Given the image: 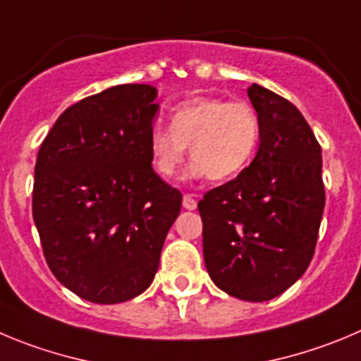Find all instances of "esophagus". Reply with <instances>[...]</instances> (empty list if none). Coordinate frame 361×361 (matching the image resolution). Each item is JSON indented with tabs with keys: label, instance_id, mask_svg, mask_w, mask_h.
Wrapping results in <instances>:
<instances>
[{
	"label": "esophagus",
	"instance_id": "1",
	"mask_svg": "<svg viewBox=\"0 0 361 361\" xmlns=\"http://www.w3.org/2000/svg\"><path fill=\"white\" fill-rule=\"evenodd\" d=\"M183 206H184V209H190V211H193L195 207H197V200H195L193 195H190V193L184 195V197H183Z\"/></svg>",
	"mask_w": 361,
	"mask_h": 361
}]
</instances>
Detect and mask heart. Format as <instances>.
Here are the masks:
<instances>
[{
  "mask_svg": "<svg viewBox=\"0 0 361 361\" xmlns=\"http://www.w3.org/2000/svg\"><path fill=\"white\" fill-rule=\"evenodd\" d=\"M259 143V120L245 102L193 98L177 105L170 128L154 127L148 152L155 173L173 178L188 155L193 157L191 177L226 180L252 161Z\"/></svg>",
  "mask_w": 361,
  "mask_h": 361,
  "instance_id": "1",
  "label": "heart"
}]
</instances>
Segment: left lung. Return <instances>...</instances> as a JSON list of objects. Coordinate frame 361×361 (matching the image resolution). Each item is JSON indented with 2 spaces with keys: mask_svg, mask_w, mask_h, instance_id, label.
<instances>
[{
  "mask_svg": "<svg viewBox=\"0 0 361 361\" xmlns=\"http://www.w3.org/2000/svg\"><path fill=\"white\" fill-rule=\"evenodd\" d=\"M259 148L236 178L198 202L204 261L229 295L263 302L288 290L315 254L326 191L322 148L299 109L261 85L249 87Z\"/></svg>",
  "mask_w": 361,
  "mask_h": 361,
  "instance_id": "8db88e82",
  "label": "left lung"
}]
</instances>
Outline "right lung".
Returning a JSON list of instances; mask_svg holds the SVG:
<instances>
[{
  "mask_svg": "<svg viewBox=\"0 0 361 361\" xmlns=\"http://www.w3.org/2000/svg\"><path fill=\"white\" fill-rule=\"evenodd\" d=\"M157 89L114 85L66 109L42 141L32 213L53 276L116 304L154 281L183 195L152 168Z\"/></svg>",
  "mask_w": 361,
  "mask_h": 361,
  "instance_id": "add662e5",
  "label": "right lung"
}]
</instances>
